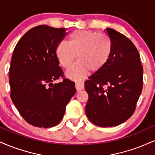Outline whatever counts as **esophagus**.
<instances>
[{
  "label": "esophagus",
  "instance_id": "obj_1",
  "mask_svg": "<svg viewBox=\"0 0 155 155\" xmlns=\"http://www.w3.org/2000/svg\"><path fill=\"white\" fill-rule=\"evenodd\" d=\"M75 86L77 92L81 91V90H84V85L83 82H76Z\"/></svg>",
  "mask_w": 155,
  "mask_h": 155
}]
</instances>
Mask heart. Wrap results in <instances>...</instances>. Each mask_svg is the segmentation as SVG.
Instances as JSON below:
<instances>
[{
    "mask_svg": "<svg viewBox=\"0 0 155 155\" xmlns=\"http://www.w3.org/2000/svg\"><path fill=\"white\" fill-rule=\"evenodd\" d=\"M113 53V43L109 37L90 31H75L69 42L61 41L56 47L60 65L69 68L74 60H79L66 72L74 81L84 79L89 72L97 74L107 65Z\"/></svg>",
    "mask_w": 155,
    "mask_h": 155,
    "instance_id": "1",
    "label": "heart"
}]
</instances>
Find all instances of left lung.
<instances>
[{
    "label": "left lung",
    "instance_id": "left-lung-1",
    "mask_svg": "<svg viewBox=\"0 0 155 155\" xmlns=\"http://www.w3.org/2000/svg\"><path fill=\"white\" fill-rule=\"evenodd\" d=\"M106 34L113 53L106 67L85 81L89 95L87 117L99 127H114L128 120L136 110L143 87V66L136 47L125 35L111 28Z\"/></svg>",
    "mask_w": 155,
    "mask_h": 155
}]
</instances>
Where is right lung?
Returning <instances> with one entry per match:
<instances>
[{"label": "right lung", "instance_id": "obj_1", "mask_svg": "<svg viewBox=\"0 0 155 155\" xmlns=\"http://www.w3.org/2000/svg\"><path fill=\"white\" fill-rule=\"evenodd\" d=\"M67 35L65 28L38 25L17 44L11 60V98L27 122L35 127L57 125L76 93L75 83L63 77L56 47ZM61 76V83L52 81Z\"/></svg>", "mask_w": 155, "mask_h": 155}]
</instances>
